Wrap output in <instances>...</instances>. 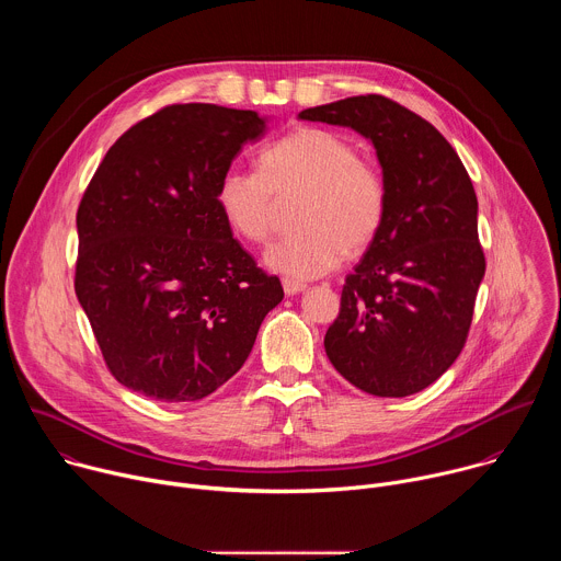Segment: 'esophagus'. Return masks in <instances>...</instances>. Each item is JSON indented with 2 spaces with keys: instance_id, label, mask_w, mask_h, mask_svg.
Wrapping results in <instances>:
<instances>
[{
  "instance_id": "obj_1",
  "label": "esophagus",
  "mask_w": 561,
  "mask_h": 561,
  "mask_svg": "<svg viewBox=\"0 0 561 561\" xmlns=\"http://www.w3.org/2000/svg\"><path fill=\"white\" fill-rule=\"evenodd\" d=\"M282 286H284V293L286 295H297V293H301V290H306V284H301V282H295V279H282Z\"/></svg>"
}]
</instances>
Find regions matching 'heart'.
I'll return each instance as SVG.
<instances>
[{
    "mask_svg": "<svg viewBox=\"0 0 561 561\" xmlns=\"http://www.w3.org/2000/svg\"><path fill=\"white\" fill-rule=\"evenodd\" d=\"M301 195L297 232L264 253V264L288 279L306 282L335 271L346 251H362L377 237L388 206L381 169L357 157L355 144L329 128H297L260 154V173L230 167L215 199L230 230L262 244L268 239L277 199Z\"/></svg>",
    "mask_w": 561,
    "mask_h": 561,
    "instance_id": "1",
    "label": "heart"
}]
</instances>
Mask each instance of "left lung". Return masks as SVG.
I'll list each match as a JSON object with an SVG mask.
<instances>
[{"mask_svg":"<svg viewBox=\"0 0 561 561\" xmlns=\"http://www.w3.org/2000/svg\"><path fill=\"white\" fill-rule=\"evenodd\" d=\"M299 119L370 139L388 186L383 224L346 277L327 355L368 394L420 392L461 353L484 279L472 182L446 137L388 98H346Z\"/></svg>","mask_w":561,"mask_h":561,"instance_id":"obj_1","label":"left lung"}]
</instances>
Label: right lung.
I'll return each mask as SVG.
<instances>
[{"label":"right lung","mask_w":561,"mask_h":561,"mask_svg":"<svg viewBox=\"0 0 561 561\" xmlns=\"http://www.w3.org/2000/svg\"><path fill=\"white\" fill-rule=\"evenodd\" d=\"M264 133L255 111L173 104L130 126L95 171L77 208L75 293L126 388L197 402L244 366L282 301L215 199Z\"/></svg>","instance_id":"right-lung-1"}]
</instances>
